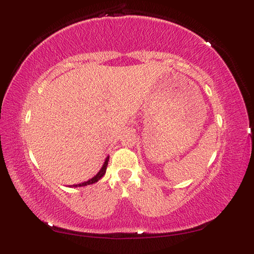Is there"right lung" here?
I'll use <instances>...</instances> for the list:
<instances>
[{"mask_svg": "<svg viewBox=\"0 0 254 254\" xmlns=\"http://www.w3.org/2000/svg\"><path fill=\"white\" fill-rule=\"evenodd\" d=\"M108 161H109V156H108V157L106 158L104 165H102L100 170L98 171V174H97L96 176H94L93 178H91V179H89V180H87V181L82 182V183H78V185H73V187H74V188H76V187H85V186H88V185H93V183H95V182H97L98 180H100L101 178L104 177V175L106 174L107 166H108ZM71 187H72V186H71Z\"/></svg>", "mask_w": 254, "mask_h": 254, "instance_id": "add662e5", "label": "right lung"}]
</instances>
